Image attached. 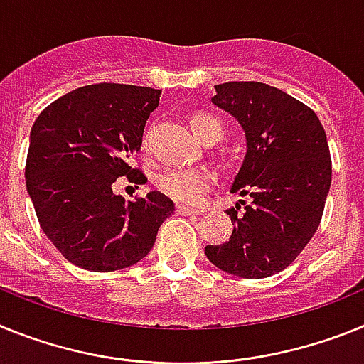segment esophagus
Listing matches in <instances>:
<instances>
[{
  "label": "esophagus",
  "mask_w": 364,
  "mask_h": 364,
  "mask_svg": "<svg viewBox=\"0 0 364 364\" xmlns=\"http://www.w3.org/2000/svg\"><path fill=\"white\" fill-rule=\"evenodd\" d=\"M176 213L181 214V216H200L201 210L200 208L186 207V205H178V207H176Z\"/></svg>",
  "instance_id": "obj_1"
}]
</instances>
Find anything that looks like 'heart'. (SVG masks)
Wrapping results in <instances>:
<instances>
[{"label": "heart", "instance_id": "1", "mask_svg": "<svg viewBox=\"0 0 364 364\" xmlns=\"http://www.w3.org/2000/svg\"><path fill=\"white\" fill-rule=\"evenodd\" d=\"M191 128L201 141L210 135L221 137L223 132V126L216 117L207 113H196L191 119ZM213 183L214 176L207 168H166L156 176L157 188L181 203H198Z\"/></svg>", "mask_w": 364, "mask_h": 364}]
</instances>
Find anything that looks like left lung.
Instances as JSON below:
<instances>
[{
	"mask_svg": "<svg viewBox=\"0 0 364 364\" xmlns=\"http://www.w3.org/2000/svg\"><path fill=\"white\" fill-rule=\"evenodd\" d=\"M213 104L245 134V157L230 192L245 196L229 208L232 235L205 255L218 269L265 278L286 269L314 238L331 185V159L318 117L306 104L262 82L214 86Z\"/></svg>",
	"mask_w": 364,
	"mask_h": 364,
	"instance_id": "8db88e82",
	"label": "left lung"
}]
</instances>
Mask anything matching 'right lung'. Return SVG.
Masks as SVG:
<instances>
[{
    "instance_id": "add662e5",
    "label": "right lung",
    "mask_w": 364,
    "mask_h": 364,
    "mask_svg": "<svg viewBox=\"0 0 364 364\" xmlns=\"http://www.w3.org/2000/svg\"><path fill=\"white\" fill-rule=\"evenodd\" d=\"M161 90L93 84L60 97L31 128L27 192L40 227L65 260L82 269H124L146 257L173 201L157 191L126 201L121 176L146 181L129 157L141 150Z\"/></svg>"
}]
</instances>
